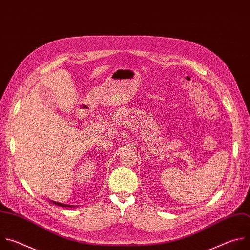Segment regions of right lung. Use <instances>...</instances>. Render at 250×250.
Here are the masks:
<instances>
[{
  "instance_id": "add662e5",
  "label": "right lung",
  "mask_w": 250,
  "mask_h": 250,
  "mask_svg": "<svg viewBox=\"0 0 250 250\" xmlns=\"http://www.w3.org/2000/svg\"><path fill=\"white\" fill-rule=\"evenodd\" d=\"M51 203L57 205V206H60V207H66V208H73V207H78V205H69V204H63V203H59V202H55V201H52V200H49Z\"/></svg>"
}]
</instances>
